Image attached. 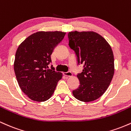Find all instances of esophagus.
<instances>
[{
  "instance_id": "1",
  "label": "esophagus",
  "mask_w": 131,
  "mask_h": 131,
  "mask_svg": "<svg viewBox=\"0 0 131 131\" xmlns=\"http://www.w3.org/2000/svg\"><path fill=\"white\" fill-rule=\"evenodd\" d=\"M64 76H67V77H71L73 76V74H72L71 72L68 71V72H64L63 73Z\"/></svg>"
}]
</instances>
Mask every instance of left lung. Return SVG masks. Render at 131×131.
<instances>
[{
	"mask_svg": "<svg viewBox=\"0 0 131 131\" xmlns=\"http://www.w3.org/2000/svg\"><path fill=\"white\" fill-rule=\"evenodd\" d=\"M69 46L75 52L78 64H83L82 73L77 75L80 85L73 91L80 101L97 100L110 84L115 72L114 56L108 42L94 31H72L68 34Z\"/></svg>",
	"mask_w": 131,
	"mask_h": 131,
	"instance_id": "left-lung-1",
	"label": "left lung"
}]
</instances>
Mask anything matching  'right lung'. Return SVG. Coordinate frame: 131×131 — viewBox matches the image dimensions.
Masks as SVG:
<instances>
[{"label": "right lung", "mask_w": 131, "mask_h": 131, "mask_svg": "<svg viewBox=\"0 0 131 131\" xmlns=\"http://www.w3.org/2000/svg\"><path fill=\"white\" fill-rule=\"evenodd\" d=\"M61 31H39L18 47L14 71L21 91L30 99L45 102L51 97L62 73L49 68L54 48L65 36Z\"/></svg>", "instance_id": "1"}]
</instances>
